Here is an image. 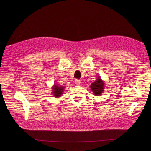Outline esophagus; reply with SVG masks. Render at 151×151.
<instances>
[{
	"instance_id": "1",
	"label": "esophagus",
	"mask_w": 151,
	"mask_h": 151,
	"mask_svg": "<svg viewBox=\"0 0 151 151\" xmlns=\"http://www.w3.org/2000/svg\"><path fill=\"white\" fill-rule=\"evenodd\" d=\"M75 84L76 85H80V83H81V81L80 80H76L75 81Z\"/></svg>"
}]
</instances>
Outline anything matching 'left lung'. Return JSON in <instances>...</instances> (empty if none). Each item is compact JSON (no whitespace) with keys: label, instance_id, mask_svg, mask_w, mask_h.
Returning <instances> with one entry per match:
<instances>
[{"label":"left lung","instance_id":"obj_1","mask_svg":"<svg viewBox=\"0 0 151 151\" xmlns=\"http://www.w3.org/2000/svg\"><path fill=\"white\" fill-rule=\"evenodd\" d=\"M104 83L101 80V79L98 78L95 82H93L91 85V89L96 96H100L104 91Z\"/></svg>","mask_w":151,"mask_h":151}]
</instances>
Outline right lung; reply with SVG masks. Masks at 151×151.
Returning <instances> with one entry per match:
<instances>
[{
    "label": "right lung",
    "instance_id": "add662e5",
    "mask_svg": "<svg viewBox=\"0 0 151 151\" xmlns=\"http://www.w3.org/2000/svg\"><path fill=\"white\" fill-rule=\"evenodd\" d=\"M63 87L62 86H57V85H54V87H53V93H54V96L55 97H59L61 94L62 93L63 91Z\"/></svg>",
    "mask_w": 151,
    "mask_h": 151
}]
</instances>
